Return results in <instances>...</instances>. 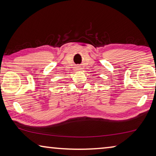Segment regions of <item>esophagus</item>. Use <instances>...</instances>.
<instances>
[{"label": "esophagus", "instance_id": "34e87169", "mask_svg": "<svg viewBox=\"0 0 156 156\" xmlns=\"http://www.w3.org/2000/svg\"><path fill=\"white\" fill-rule=\"evenodd\" d=\"M82 69V67H80V66H77V67H75V70L76 71H80Z\"/></svg>", "mask_w": 156, "mask_h": 156}]
</instances>
